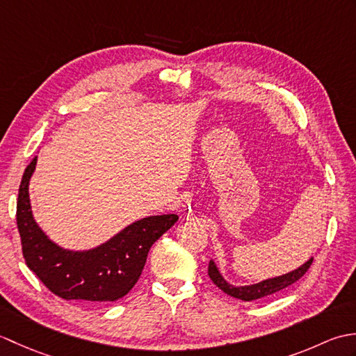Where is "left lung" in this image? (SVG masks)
Instances as JSON below:
<instances>
[{
  "label": "left lung",
  "mask_w": 356,
  "mask_h": 356,
  "mask_svg": "<svg viewBox=\"0 0 356 356\" xmlns=\"http://www.w3.org/2000/svg\"><path fill=\"white\" fill-rule=\"evenodd\" d=\"M312 261H314V259H309L305 264H301L300 268H297L292 272H287V274H284V275L263 280V282H260V283L249 284V286H232V284H229L222 277L220 272H218L216 263L213 260L209 261L208 275H209L211 280H213V283L218 287V289H222L225 293H228V295H231V297L243 300V301H252V300L268 297V295H272V293H277L280 291L286 289V287H289L291 284L297 283L298 280L306 274L307 269L311 268Z\"/></svg>",
  "instance_id": "obj_1"
}]
</instances>
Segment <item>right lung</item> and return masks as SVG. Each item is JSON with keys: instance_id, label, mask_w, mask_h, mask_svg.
Listing matches in <instances>:
<instances>
[{"instance_id": "right-lung-1", "label": "right lung", "mask_w": 356, "mask_h": 356, "mask_svg": "<svg viewBox=\"0 0 356 356\" xmlns=\"http://www.w3.org/2000/svg\"><path fill=\"white\" fill-rule=\"evenodd\" d=\"M35 168L36 156L22 174L17 202V225L29 269L64 300L102 306L125 297L138 283L149 248L179 217L162 214L140 218L101 246L69 251L53 243L35 222L29 199V182Z\"/></svg>"}]
</instances>
